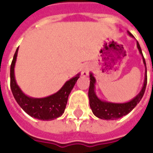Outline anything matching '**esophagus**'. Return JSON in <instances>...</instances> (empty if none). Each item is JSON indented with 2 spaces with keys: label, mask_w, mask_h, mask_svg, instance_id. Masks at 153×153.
<instances>
[{
  "label": "esophagus",
  "mask_w": 153,
  "mask_h": 153,
  "mask_svg": "<svg viewBox=\"0 0 153 153\" xmlns=\"http://www.w3.org/2000/svg\"><path fill=\"white\" fill-rule=\"evenodd\" d=\"M90 70H91V66H90V65H88V64H85V65L82 67V70H81V74L84 77L88 76V74H89Z\"/></svg>",
  "instance_id": "1"
}]
</instances>
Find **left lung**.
Listing matches in <instances>:
<instances>
[{
  "mask_svg": "<svg viewBox=\"0 0 153 153\" xmlns=\"http://www.w3.org/2000/svg\"><path fill=\"white\" fill-rule=\"evenodd\" d=\"M128 33L129 36L134 38V36L129 32H128ZM137 47H138L139 52L143 56V64L145 65V79L143 86L142 88L140 93H138L134 98H133L131 101L125 103H113L100 100L97 97L95 91H94L96 79L93 77V74L90 73V85L89 89H88L89 105L91 109L93 111V113L96 115L97 117L102 119V120H117V119L128 114L135 106H137V104L142 99V97L144 94L146 86H147V79H147V67H146V62H145V59L143 57V52H142L141 47L139 46V43L138 42H137Z\"/></svg>",
  "mask_w": 153,
  "mask_h": 153,
  "instance_id": "obj_1",
  "label": "left lung"
}]
</instances>
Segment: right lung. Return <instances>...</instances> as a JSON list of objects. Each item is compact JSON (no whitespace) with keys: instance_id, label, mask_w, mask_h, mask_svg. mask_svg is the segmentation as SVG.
I'll return each instance as SVG.
<instances>
[{"instance_id":"right-lung-1","label":"right lung","mask_w":153,"mask_h":153,"mask_svg":"<svg viewBox=\"0 0 153 153\" xmlns=\"http://www.w3.org/2000/svg\"><path fill=\"white\" fill-rule=\"evenodd\" d=\"M18 49L19 47L14 55L10 65V88L15 99L22 109L33 118L42 120H52L60 117L65 111L69 95L79 78V74L68 80L55 94L43 98L28 97L19 88L15 78V65Z\"/></svg>"}]
</instances>
